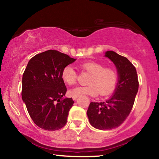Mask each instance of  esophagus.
I'll use <instances>...</instances> for the list:
<instances>
[{
    "mask_svg": "<svg viewBox=\"0 0 159 159\" xmlns=\"http://www.w3.org/2000/svg\"><path fill=\"white\" fill-rule=\"evenodd\" d=\"M73 98L74 100H76V99L78 98V96H73V98Z\"/></svg>",
    "mask_w": 159,
    "mask_h": 159,
    "instance_id": "1",
    "label": "esophagus"
}]
</instances>
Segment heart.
Here are the masks:
<instances>
[{
  "instance_id": "b5f03b06",
  "label": "heart",
  "mask_w": 159,
  "mask_h": 159,
  "mask_svg": "<svg viewBox=\"0 0 159 159\" xmlns=\"http://www.w3.org/2000/svg\"><path fill=\"white\" fill-rule=\"evenodd\" d=\"M79 66L90 74L88 82L89 85L77 86L70 90V95L95 97L100 93L102 95H107L114 90L118 81V75L114 69L104 67L103 64L92 60L83 61ZM61 79L69 85L76 83L77 74L73 66L68 65L64 67L61 71Z\"/></svg>"
}]
</instances>
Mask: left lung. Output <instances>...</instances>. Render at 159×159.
<instances>
[{
  "mask_svg": "<svg viewBox=\"0 0 159 159\" xmlns=\"http://www.w3.org/2000/svg\"><path fill=\"white\" fill-rule=\"evenodd\" d=\"M117 69L118 83L114 93L104 102H90L87 115L91 125L99 130H111L125 121L133 108L139 82L135 67L127 58L107 51Z\"/></svg>",
  "mask_w": 159,
  "mask_h": 159,
  "instance_id": "8db88e82",
  "label": "left lung"
}]
</instances>
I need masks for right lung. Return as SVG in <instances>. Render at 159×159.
<instances>
[{
  "instance_id": "obj_1",
  "label": "right lung",
  "mask_w": 159,
  "mask_h": 159,
  "mask_svg": "<svg viewBox=\"0 0 159 159\" xmlns=\"http://www.w3.org/2000/svg\"><path fill=\"white\" fill-rule=\"evenodd\" d=\"M76 59L49 50L29 61L22 76L21 98L31 119L43 130H57L66 123L72 98H62L66 88L61 71Z\"/></svg>"
}]
</instances>
